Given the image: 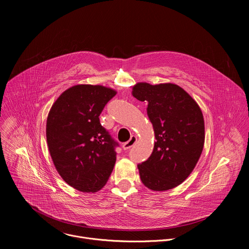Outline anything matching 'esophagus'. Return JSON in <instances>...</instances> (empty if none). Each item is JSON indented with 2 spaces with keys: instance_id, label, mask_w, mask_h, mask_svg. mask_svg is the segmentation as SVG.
Wrapping results in <instances>:
<instances>
[{
  "instance_id": "34e87169",
  "label": "esophagus",
  "mask_w": 249,
  "mask_h": 249,
  "mask_svg": "<svg viewBox=\"0 0 249 249\" xmlns=\"http://www.w3.org/2000/svg\"><path fill=\"white\" fill-rule=\"evenodd\" d=\"M136 142H137V137H136V136H131L130 140L122 145V149H123V150H129V149H131V148L136 144Z\"/></svg>"
}]
</instances>
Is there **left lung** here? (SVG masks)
Listing matches in <instances>:
<instances>
[{"label":"left lung","instance_id":"obj_1","mask_svg":"<svg viewBox=\"0 0 249 249\" xmlns=\"http://www.w3.org/2000/svg\"><path fill=\"white\" fill-rule=\"evenodd\" d=\"M132 95L147 101L155 132L151 157L138 164L141 180L153 191L181 184L196 166L205 142V124L197 102L179 86L138 83Z\"/></svg>","mask_w":249,"mask_h":249}]
</instances>
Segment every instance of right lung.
Masks as SVG:
<instances>
[{"label": "right lung", "instance_id": "right-lung-1", "mask_svg": "<svg viewBox=\"0 0 249 249\" xmlns=\"http://www.w3.org/2000/svg\"><path fill=\"white\" fill-rule=\"evenodd\" d=\"M116 90L103 86L77 85L53 103L46 122V139L53 163L73 188L100 190L116 161V142L99 122L104 106Z\"/></svg>", "mask_w": 249, "mask_h": 249}]
</instances>
